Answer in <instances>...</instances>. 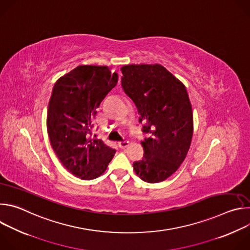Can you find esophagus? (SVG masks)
Segmentation results:
<instances>
[{
    "instance_id": "34e87169",
    "label": "esophagus",
    "mask_w": 250,
    "mask_h": 250,
    "mask_svg": "<svg viewBox=\"0 0 250 250\" xmlns=\"http://www.w3.org/2000/svg\"><path fill=\"white\" fill-rule=\"evenodd\" d=\"M129 145V141L128 140H123V141H120L119 142V146L122 147V148H125L126 146H128Z\"/></svg>"
}]
</instances>
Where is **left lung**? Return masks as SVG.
Wrapping results in <instances>:
<instances>
[{"label":"left lung","instance_id":"left-lung-1","mask_svg":"<svg viewBox=\"0 0 250 250\" xmlns=\"http://www.w3.org/2000/svg\"><path fill=\"white\" fill-rule=\"evenodd\" d=\"M122 86L144 123V158L133 163L136 175L148 183L166 180L180 167L191 146L194 122L185 85L160 64L121 68Z\"/></svg>","mask_w":250,"mask_h":250}]
</instances>
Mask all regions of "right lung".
Here are the masks:
<instances>
[{
  "label": "right lung",
  "mask_w": 250,
  "mask_h": 250,
  "mask_svg": "<svg viewBox=\"0 0 250 250\" xmlns=\"http://www.w3.org/2000/svg\"><path fill=\"white\" fill-rule=\"evenodd\" d=\"M118 79L108 66L80 65L54 84L46 119L50 145L62 165L80 179L101 176L116 153L92 132L97 109Z\"/></svg>",
  "instance_id": "right-lung-1"
}]
</instances>
